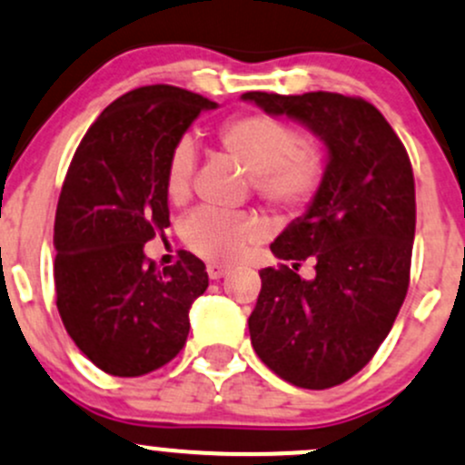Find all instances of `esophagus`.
<instances>
[{
    "mask_svg": "<svg viewBox=\"0 0 465 465\" xmlns=\"http://www.w3.org/2000/svg\"><path fill=\"white\" fill-rule=\"evenodd\" d=\"M228 271H231V268L223 266V264H208V275H210V280H222V277L226 275Z\"/></svg>",
    "mask_w": 465,
    "mask_h": 465,
    "instance_id": "1",
    "label": "esophagus"
}]
</instances>
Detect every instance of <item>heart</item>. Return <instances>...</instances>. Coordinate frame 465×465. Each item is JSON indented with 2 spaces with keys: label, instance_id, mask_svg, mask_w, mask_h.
Segmentation results:
<instances>
[{
  "label": "heart",
  "instance_id": "1",
  "mask_svg": "<svg viewBox=\"0 0 465 465\" xmlns=\"http://www.w3.org/2000/svg\"><path fill=\"white\" fill-rule=\"evenodd\" d=\"M214 145L242 163L262 199L282 213H300L318 194L324 179V159L309 138L295 136L284 121L262 112H239L219 123ZM194 154L190 143L172 147L163 174V193L181 205L193 190ZM271 226L257 213H217L199 208L183 219L181 234L188 248L213 262H232L251 243L264 239Z\"/></svg>",
  "mask_w": 465,
  "mask_h": 465
}]
</instances>
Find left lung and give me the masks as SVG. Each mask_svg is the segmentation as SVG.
<instances>
[{"instance_id":"1","label":"left lung","mask_w":465,"mask_h":465,"mask_svg":"<svg viewBox=\"0 0 465 465\" xmlns=\"http://www.w3.org/2000/svg\"><path fill=\"white\" fill-rule=\"evenodd\" d=\"M243 100L304 123L329 150L313 203L271 243L291 264L262 268L248 318L268 370L295 387L329 390L374 358L408 295L416 228L408 150L358 95L246 91ZM306 259L316 264L313 281L297 275Z\"/></svg>"}]
</instances>
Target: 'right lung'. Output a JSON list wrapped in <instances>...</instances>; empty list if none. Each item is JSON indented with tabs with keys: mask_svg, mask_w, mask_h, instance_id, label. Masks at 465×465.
<instances>
[{
	"mask_svg": "<svg viewBox=\"0 0 465 465\" xmlns=\"http://www.w3.org/2000/svg\"><path fill=\"white\" fill-rule=\"evenodd\" d=\"M217 103L172 84L114 100L80 141L55 210V304L80 351L104 374L161 370L188 340L205 264L181 251L161 271L143 246L170 226L163 174L172 147Z\"/></svg>",
	"mask_w": 465,
	"mask_h": 465,
	"instance_id": "add662e5",
	"label": "right lung"
}]
</instances>
